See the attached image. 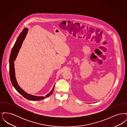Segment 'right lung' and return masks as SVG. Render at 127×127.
Returning a JSON list of instances; mask_svg holds the SVG:
<instances>
[{
    "mask_svg": "<svg viewBox=\"0 0 127 127\" xmlns=\"http://www.w3.org/2000/svg\"><path fill=\"white\" fill-rule=\"evenodd\" d=\"M28 32V29L27 28H25L23 30H22V32L19 35L16 42L15 43L13 47L12 48L10 56L9 58V75H10V78L11 80V82L12 83L13 86L15 88V89L17 90L19 94H20L23 97L25 98L30 100H42L45 97H49L53 92L54 86L52 89L51 91L48 94L46 97H37L33 96L30 94H27L26 92H25L21 88L18 86V84L17 83V81L16 80V79L15 78V68H14V61L16 60L17 56L18 54V51L19 50V49L20 48L22 43L23 42V41L25 38V37L26 36V35L27 34Z\"/></svg>",
    "mask_w": 127,
    "mask_h": 127,
    "instance_id": "obj_1",
    "label": "right lung"
}]
</instances>
